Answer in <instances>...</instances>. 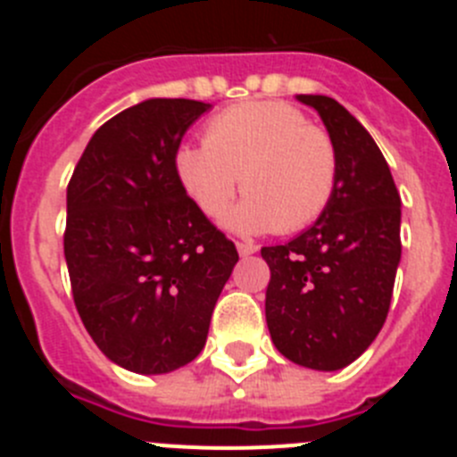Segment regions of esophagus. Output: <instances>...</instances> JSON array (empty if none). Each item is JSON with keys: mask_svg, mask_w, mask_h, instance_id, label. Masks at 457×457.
I'll return each mask as SVG.
<instances>
[{"mask_svg": "<svg viewBox=\"0 0 457 457\" xmlns=\"http://www.w3.org/2000/svg\"><path fill=\"white\" fill-rule=\"evenodd\" d=\"M237 252H240V256H252L258 252V247L253 242H237Z\"/></svg>", "mask_w": 457, "mask_h": 457, "instance_id": "obj_1", "label": "esophagus"}]
</instances>
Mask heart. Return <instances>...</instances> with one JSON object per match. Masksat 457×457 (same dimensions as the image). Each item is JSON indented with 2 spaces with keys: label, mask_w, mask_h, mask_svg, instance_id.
Here are the masks:
<instances>
[{
  "label": "heart",
  "mask_w": 457,
  "mask_h": 457,
  "mask_svg": "<svg viewBox=\"0 0 457 457\" xmlns=\"http://www.w3.org/2000/svg\"><path fill=\"white\" fill-rule=\"evenodd\" d=\"M176 173L208 217H226L242 236L295 233L325 212L337 187L338 155L329 132L286 103H242L205 125L204 146H180Z\"/></svg>",
  "instance_id": "obj_1"
}]
</instances>
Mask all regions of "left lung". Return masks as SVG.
<instances>
[{
	"mask_svg": "<svg viewBox=\"0 0 457 457\" xmlns=\"http://www.w3.org/2000/svg\"><path fill=\"white\" fill-rule=\"evenodd\" d=\"M320 114L338 155L337 187L316 224L263 247L265 320L293 364L338 370L369 348L386 320L401 263V196L385 155L348 109L297 96Z\"/></svg>",
	"mask_w": 457,
	"mask_h": 457,
	"instance_id": "8db88e82",
	"label": "left lung"
}]
</instances>
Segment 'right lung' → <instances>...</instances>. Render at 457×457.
Instances as JSON below:
<instances>
[{
  "instance_id": "add662e5",
  "label": "right lung",
  "mask_w": 457,
  "mask_h": 457,
  "mask_svg": "<svg viewBox=\"0 0 457 457\" xmlns=\"http://www.w3.org/2000/svg\"><path fill=\"white\" fill-rule=\"evenodd\" d=\"M212 104L151 98L100 125L66 192L72 300L109 361L162 375L199 357L236 245L176 173L189 125Z\"/></svg>"
}]
</instances>
